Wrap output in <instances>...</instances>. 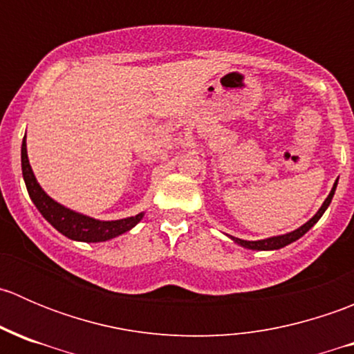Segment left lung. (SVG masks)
<instances>
[{"label":"left lung","mask_w":354,"mask_h":354,"mask_svg":"<svg viewBox=\"0 0 354 354\" xmlns=\"http://www.w3.org/2000/svg\"><path fill=\"white\" fill-rule=\"evenodd\" d=\"M335 187H337V181L334 183V187H332L329 197L326 198V202L322 203V207L319 209V212L315 214V216L312 217V219L308 221L306 224H303L301 227H298V230H295L292 233H288V234H283V236H274V238H267V240H259V241H246V240H240V238H233L234 241H236L238 245L245 246V248H250V250H277V248H283V246H286L289 243H292V241H296L298 238H301L303 234L306 233V231L310 230V227L313 226V224L317 223V221L322 217V214L326 212V209L329 207L332 197H334V192H335Z\"/></svg>","instance_id":"8db88e82"}]
</instances>
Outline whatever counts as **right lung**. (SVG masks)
Returning a JSON list of instances; mask_svg holds the SVG:
<instances>
[{
    "label": "right lung",
    "instance_id": "obj_1",
    "mask_svg": "<svg viewBox=\"0 0 354 354\" xmlns=\"http://www.w3.org/2000/svg\"><path fill=\"white\" fill-rule=\"evenodd\" d=\"M22 174L28 195H30L32 202L37 207L39 212L44 216V219L51 226H55L59 233L65 234L70 240L87 241V243L108 241L111 238H116L120 234L127 233L135 224L140 223L142 217H144V214H137V216L120 221H97L59 205L58 202L48 197L44 194V190L39 187L37 180H35L34 173H32L30 164H28L25 138L22 142Z\"/></svg>",
    "mask_w": 354,
    "mask_h": 354
}]
</instances>
